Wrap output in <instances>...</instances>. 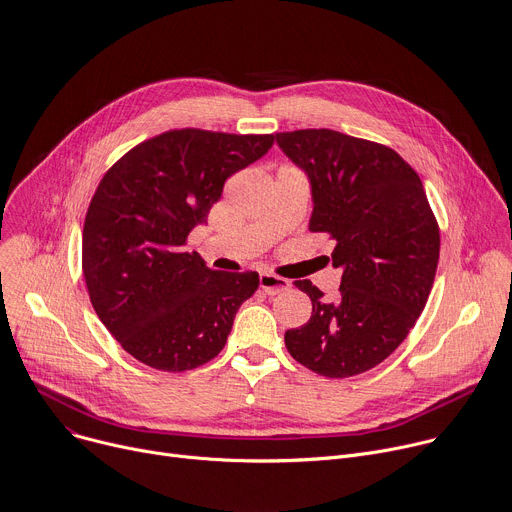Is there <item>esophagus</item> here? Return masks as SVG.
<instances>
[{
	"instance_id": "34e87169",
	"label": "esophagus",
	"mask_w": 512,
	"mask_h": 512,
	"mask_svg": "<svg viewBox=\"0 0 512 512\" xmlns=\"http://www.w3.org/2000/svg\"><path fill=\"white\" fill-rule=\"evenodd\" d=\"M259 286L265 294L269 296H275L280 292H286L290 288V282L286 280V277H280V275H273V273H261L259 275Z\"/></svg>"
}]
</instances>
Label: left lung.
<instances>
[{
  "instance_id": "1",
  "label": "left lung",
  "mask_w": 512,
  "mask_h": 512,
  "mask_svg": "<svg viewBox=\"0 0 512 512\" xmlns=\"http://www.w3.org/2000/svg\"><path fill=\"white\" fill-rule=\"evenodd\" d=\"M280 149L312 185V232L335 241L339 296L322 300L310 280L294 286L312 300L300 329L286 331L290 355L324 378L376 367L406 339L431 294L439 224L418 173L390 147L329 128L277 132Z\"/></svg>"
}]
</instances>
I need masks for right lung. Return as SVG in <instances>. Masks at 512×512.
<instances>
[{
    "label": "right lung",
    "mask_w": 512,
    "mask_h": 512,
    "mask_svg": "<svg viewBox=\"0 0 512 512\" xmlns=\"http://www.w3.org/2000/svg\"><path fill=\"white\" fill-rule=\"evenodd\" d=\"M273 141L275 134L167 130L102 177L85 214L81 267L91 306L134 359L179 374L226 345L259 273L210 269L183 247L208 220L224 181Z\"/></svg>",
    "instance_id": "right-lung-1"
}]
</instances>
